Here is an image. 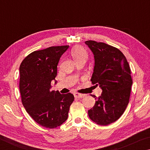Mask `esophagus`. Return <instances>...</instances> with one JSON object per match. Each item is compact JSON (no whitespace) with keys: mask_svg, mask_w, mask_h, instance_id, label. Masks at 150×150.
Segmentation results:
<instances>
[{"mask_svg":"<svg viewBox=\"0 0 150 150\" xmlns=\"http://www.w3.org/2000/svg\"><path fill=\"white\" fill-rule=\"evenodd\" d=\"M74 96L77 98H83L85 96V95H83V94H79V93H75L74 94Z\"/></svg>","mask_w":150,"mask_h":150,"instance_id":"34e87169","label":"esophagus"}]
</instances>
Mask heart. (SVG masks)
Listing matches in <instances>:
<instances>
[{
	"instance_id": "obj_1",
	"label": "heart",
	"mask_w": 150,
	"mask_h": 150,
	"mask_svg": "<svg viewBox=\"0 0 150 150\" xmlns=\"http://www.w3.org/2000/svg\"><path fill=\"white\" fill-rule=\"evenodd\" d=\"M71 55L76 62L87 59L88 54L84 48L81 46H75L71 51Z\"/></svg>"
}]
</instances>
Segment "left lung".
I'll use <instances>...</instances> for the list:
<instances>
[{"label":"left lung","instance_id":"left-lung-1","mask_svg":"<svg viewBox=\"0 0 150 150\" xmlns=\"http://www.w3.org/2000/svg\"><path fill=\"white\" fill-rule=\"evenodd\" d=\"M85 44L94 54L95 67L91 82L103 92L92 108L89 118L98 125L115 122L122 115L130 100L132 79L126 57L118 48L93 40Z\"/></svg>","mask_w":150,"mask_h":150}]
</instances>
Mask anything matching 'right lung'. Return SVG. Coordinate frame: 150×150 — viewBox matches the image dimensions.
Segmentation results:
<instances>
[{
    "label": "right lung",
    "instance_id": "obj_1",
    "mask_svg": "<svg viewBox=\"0 0 150 150\" xmlns=\"http://www.w3.org/2000/svg\"><path fill=\"white\" fill-rule=\"evenodd\" d=\"M68 48L69 45H62L34 51L20 66L22 105L35 122L47 128H57L65 122L74 100L71 93L62 95L58 91H50L60 57Z\"/></svg>",
    "mask_w": 150,
    "mask_h": 150
}]
</instances>
